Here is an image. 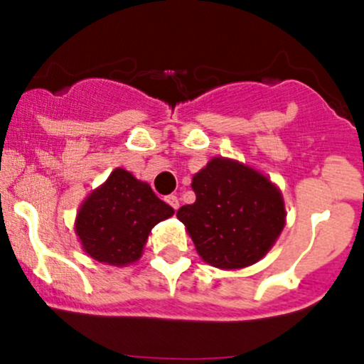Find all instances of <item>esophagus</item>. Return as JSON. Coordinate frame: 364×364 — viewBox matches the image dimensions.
I'll use <instances>...</instances> for the list:
<instances>
[{"label":"esophagus","mask_w":364,"mask_h":364,"mask_svg":"<svg viewBox=\"0 0 364 364\" xmlns=\"http://www.w3.org/2000/svg\"><path fill=\"white\" fill-rule=\"evenodd\" d=\"M165 203L171 205L172 209H178V208H179V199H178V197H176V196L165 197Z\"/></svg>","instance_id":"34e87169"}]
</instances>
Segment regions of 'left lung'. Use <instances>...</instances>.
Segmentation results:
<instances>
[{
    "instance_id": "1",
    "label": "left lung",
    "mask_w": 364,
    "mask_h": 364,
    "mask_svg": "<svg viewBox=\"0 0 364 364\" xmlns=\"http://www.w3.org/2000/svg\"><path fill=\"white\" fill-rule=\"evenodd\" d=\"M196 203L178 209L196 250L218 269L259 262L285 227L280 188L250 165L213 156L192 178Z\"/></svg>"
}]
</instances>
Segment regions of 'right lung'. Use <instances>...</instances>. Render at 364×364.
<instances>
[{
	"label": "right lung",
	"mask_w": 364,
	"mask_h": 364,
	"mask_svg": "<svg viewBox=\"0 0 364 364\" xmlns=\"http://www.w3.org/2000/svg\"><path fill=\"white\" fill-rule=\"evenodd\" d=\"M172 215L148 183L117 167L80 203L73 227L91 259L123 267L141 259L153 227Z\"/></svg>",
	"instance_id": "add662e5"
}]
</instances>
